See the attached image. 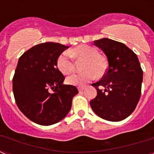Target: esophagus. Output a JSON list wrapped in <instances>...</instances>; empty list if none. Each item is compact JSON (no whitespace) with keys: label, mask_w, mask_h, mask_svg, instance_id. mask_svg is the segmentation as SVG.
I'll return each mask as SVG.
<instances>
[{"label":"esophagus","mask_w":154,"mask_h":154,"mask_svg":"<svg viewBox=\"0 0 154 154\" xmlns=\"http://www.w3.org/2000/svg\"><path fill=\"white\" fill-rule=\"evenodd\" d=\"M78 89H79V92H81V91H83L84 89H85V87H84V86H79V87H78Z\"/></svg>","instance_id":"esophagus-1"}]
</instances>
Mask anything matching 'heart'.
I'll list each match as a JSON object with an SVG mask.
<instances>
[{"label": "heart", "mask_w": 154, "mask_h": 154, "mask_svg": "<svg viewBox=\"0 0 154 154\" xmlns=\"http://www.w3.org/2000/svg\"><path fill=\"white\" fill-rule=\"evenodd\" d=\"M70 55L78 60H84L82 65L83 72L72 75L66 79L68 83L70 85H83L93 80L96 78V75L99 78L106 72L108 64L106 58L99 55L95 48L81 45L70 50L69 52L64 51L57 58V67L63 75H69L74 69V62L72 60Z\"/></svg>", "instance_id": "heart-1"}]
</instances>
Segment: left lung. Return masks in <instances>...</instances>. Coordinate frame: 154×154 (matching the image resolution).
<instances>
[{
	"label": "left lung",
	"instance_id": "obj_1",
	"mask_svg": "<svg viewBox=\"0 0 154 154\" xmlns=\"http://www.w3.org/2000/svg\"><path fill=\"white\" fill-rule=\"evenodd\" d=\"M107 57L108 68L101 80L92 84L97 96L90 106L99 117L118 122L128 117L141 96L143 70L137 55L121 42L108 38L94 41Z\"/></svg>",
	"mask_w": 154,
	"mask_h": 154
}]
</instances>
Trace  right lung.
Masks as SVG:
<instances>
[{"label": "right lung", "mask_w": 154, "mask_h": 154, "mask_svg": "<svg viewBox=\"0 0 154 154\" xmlns=\"http://www.w3.org/2000/svg\"><path fill=\"white\" fill-rule=\"evenodd\" d=\"M69 46L45 42L19 58L13 77L16 104L30 120L42 126L55 124L65 118L79 93L75 86L63 85L65 76L56 61Z\"/></svg>", "instance_id": "right-lung-1"}]
</instances>
